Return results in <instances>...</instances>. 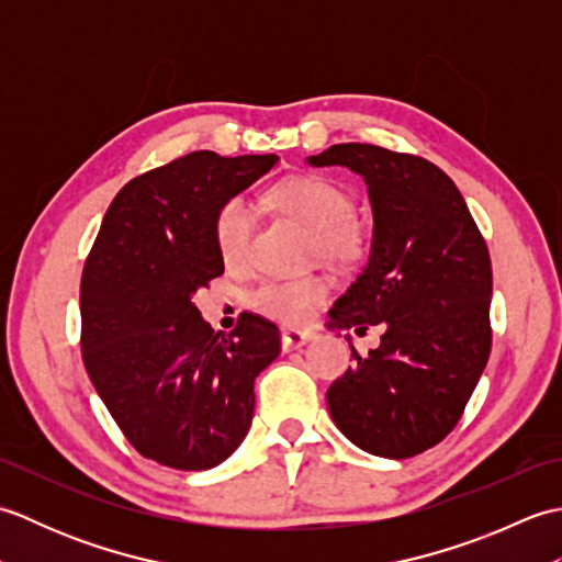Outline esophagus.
<instances>
[{
	"mask_svg": "<svg viewBox=\"0 0 562 562\" xmlns=\"http://www.w3.org/2000/svg\"><path fill=\"white\" fill-rule=\"evenodd\" d=\"M314 336L308 330H296V328H284L282 330V348L284 350H294V348H302Z\"/></svg>",
	"mask_w": 562,
	"mask_h": 562,
	"instance_id": "esophagus-1",
	"label": "esophagus"
}]
</instances>
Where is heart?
Here are the masks:
<instances>
[{"label":"heart","instance_id":"heart-1","mask_svg":"<svg viewBox=\"0 0 562 562\" xmlns=\"http://www.w3.org/2000/svg\"><path fill=\"white\" fill-rule=\"evenodd\" d=\"M268 202L290 217L304 222L314 234L312 256L348 268L360 262L369 246L367 226L355 217L348 190L321 176H290L270 188ZM256 234V214L248 202H224L214 220V241L229 268H244ZM328 296V282L321 274L294 280H266L250 294L260 314L282 324H302Z\"/></svg>","mask_w":562,"mask_h":562}]
</instances>
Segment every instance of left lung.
Masks as SVG:
<instances>
[{
    "instance_id": "1",
    "label": "left lung",
    "mask_w": 562,
    "mask_h": 562,
    "mask_svg": "<svg viewBox=\"0 0 562 562\" xmlns=\"http://www.w3.org/2000/svg\"><path fill=\"white\" fill-rule=\"evenodd\" d=\"M312 166H348L369 188L372 254L330 308V328L384 330L330 384L333 423L352 445L408 459L461 420L491 357L493 266L451 178L423 157L376 145H333Z\"/></svg>"
}]
</instances>
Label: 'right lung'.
Returning a JSON list of instances; mask_svg holds the SVG:
<instances>
[{
	"instance_id": "obj_1",
	"label": "right lung",
	"mask_w": 562,
	"mask_h": 562,
	"mask_svg": "<svg viewBox=\"0 0 562 562\" xmlns=\"http://www.w3.org/2000/svg\"><path fill=\"white\" fill-rule=\"evenodd\" d=\"M274 164L193 151L133 178L83 262V367L130 445L169 469L232 457L254 420V381L280 355L268 318L241 314L222 336L193 302L224 272L217 212Z\"/></svg>"
}]
</instances>
